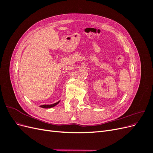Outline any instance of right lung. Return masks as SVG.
I'll list each match as a JSON object with an SVG mask.
<instances>
[{
	"instance_id": "right-lung-1",
	"label": "right lung",
	"mask_w": 153,
	"mask_h": 153,
	"mask_svg": "<svg viewBox=\"0 0 153 153\" xmlns=\"http://www.w3.org/2000/svg\"><path fill=\"white\" fill-rule=\"evenodd\" d=\"M60 102V101H57V103H53V104H52V105H41L40 107L41 108H52V107H53V106H56Z\"/></svg>"
}]
</instances>
